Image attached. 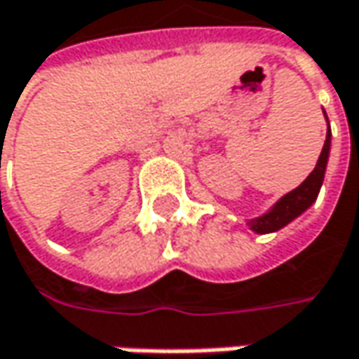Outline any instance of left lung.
Returning <instances> with one entry per match:
<instances>
[{
    "instance_id": "obj_1",
    "label": "left lung",
    "mask_w": 359,
    "mask_h": 359,
    "mask_svg": "<svg viewBox=\"0 0 359 359\" xmlns=\"http://www.w3.org/2000/svg\"><path fill=\"white\" fill-rule=\"evenodd\" d=\"M329 149H331V129H327V140L323 151L318 156V162L314 166V170L309 175V179L304 180L300 187H296L294 191H290L287 195H283L276 205L267 213H263L261 217H255L248 222L250 230L259 232V234H267V232H276L279 228H283L285 224H290L294 217H298L302 212H306L310 205L316 201L320 184L325 179V168H327V160H329Z\"/></svg>"
}]
</instances>
